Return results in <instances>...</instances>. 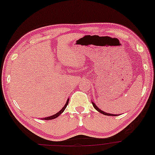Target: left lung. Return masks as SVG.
<instances>
[{"instance_id": "1", "label": "left lung", "mask_w": 155, "mask_h": 155, "mask_svg": "<svg viewBox=\"0 0 155 155\" xmlns=\"http://www.w3.org/2000/svg\"><path fill=\"white\" fill-rule=\"evenodd\" d=\"M92 102V105H93V107H94V108H95V109L97 110L98 112H100V113H101L102 114H103V115H110V116H117V115H113V114H110V113H105V112H104V111H102V110H101L100 109V108H99L94 103V102Z\"/></svg>"}]
</instances>
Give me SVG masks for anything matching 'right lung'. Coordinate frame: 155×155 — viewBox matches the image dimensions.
I'll return each instance as SVG.
<instances>
[{"label":"right lung","instance_id":"1","mask_svg":"<svg viewBox=\"0 0 155 155\" xmlns=\"http://www.w3.org/2000/svg\"><path fill=\"white\" fill-rule=\"evenodd\" d=\"M68 101H69V99H68V100H67V102H66V105H64V107H63L62 108V109H61V110H60L59 112H58V113H55V115H51V116H49V117H47V118H42V120H52V119L56 118L57 117H58L59 115H61V113H62L65 110V109H66V107H67V105H68Z\"/></svg>","mask_w":155,"mask_h":155}]
</instances>
